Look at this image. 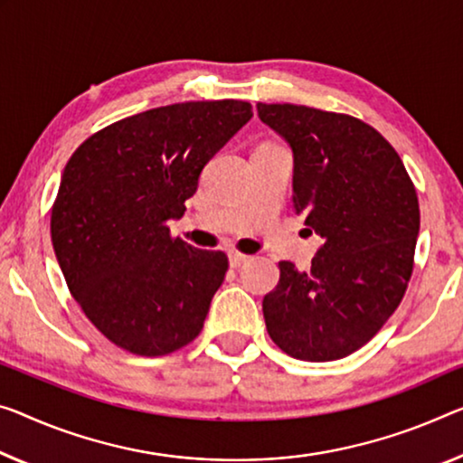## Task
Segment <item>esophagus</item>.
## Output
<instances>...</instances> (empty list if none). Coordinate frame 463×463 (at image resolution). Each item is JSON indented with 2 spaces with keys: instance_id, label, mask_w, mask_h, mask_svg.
I'll use <instances>...</instances> for the list:
<instances>
[{
  "instance_id": "34e87169",
  "label": "esophagus",
  "mask_w": 463,
  "mask_h": 463,
  "mask_svg": "<svg viewBox=\"0 0 463 463\" xmlns=\"http://www.w3.org/2000/svg\"><path fill=\"white\" fill-rule=\"evenodd\" d=\"M246 260H248V254H241V252H238V250H232V252H230V265H232L233 269L241 267Z\"/></svg>"
}]
</instances>
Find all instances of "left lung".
<instances>
[{"mask_svg": "<svg viewBox=\"0 0 463 463\" xmlns=\"http://www.w3.org/2000/svg\"><path fill=\"white\" fill-rule=\"evenodd\" d=\"M294 151V211L323 238L310 271L281 260L262 300L267 331L291 358L329 362L368 344L414 271L420 207L400 155L358 118L256 103Z\"/></svg>", "mask_w": 463, "mask_h": 463, "instance_id": "left-lung-1", "label": "left lung"}]
</instances>
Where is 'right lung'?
I'll list each match as a JSON object with an SVG mask.
<instances>
[{
	"label": "right lung",
	"instance_id": "right-lung-1",
	"mask_svg": "<svg viewBox=\"0 0 463 463\" xmlns=\"http://www.w3.org/2000/svg\"><path fill=\"white\" fill-rule=\"evenodd\" d=\"M252 118L236 99L148 109L76 148L52 209L63 279L89 321L122 350L165 355L203 331L227 271L222 250L169 233L209 159Z\"/></svg>",
	"mask_w": 463,
	"mask_h": 463
}]
</instances>
